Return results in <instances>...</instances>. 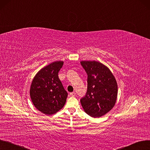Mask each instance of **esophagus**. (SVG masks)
<instances>
[{"mask_svg":"<svg viewBox=\"0 0 150 150\" xmlns=\"http://www.w3.org/2000/svg\"><path fill=\"white\" fill-rule=\"evenodd\" d=\"M70 95H71V96H75V95H76V92H73L70 93Z\"/></svg>","mask_w":150,"mask_h":150,"instance_id":"34e87169","label":"esophagus"}]
</instances>
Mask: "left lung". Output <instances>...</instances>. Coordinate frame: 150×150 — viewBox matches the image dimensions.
Returning <instances> with one entry per match:
<instances>
[{"mask_svg": "<svg viewBox=\"0 0 150 150\" xmlns=\"http://www.w3.org/2000/svg\"><path fill=\"white\" fill-rule=\"evenodd\" d=\"M81 64L87 74V90L81 98L85 112L99 117L109 112L117 99V85L115 77L106 66L95 61H82Z\"/></svg>", "mask_w": 150, "mask_h": 150, "instance_id": "obj_1", "label": "left lung"}]
</instances>
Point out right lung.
Returning <instances> with one entry per match:
<instances>
[{"label": "right lung", "instance_id": "obj_1", "mask_svg": "<svg viewBox=\"0 0 150 150\" xmlns=\"http://www.w3.org/2000/svg\"><path fill=\"white\" fill-rule=\"evenodd\" d=\"M63 62H55L41 69L34 77L30 96L35 107L44 114L51 115L61 110L68 97L58 72Z\"/></svg>", "mask_w": 150, "mask_h": 150}]
</instances>
